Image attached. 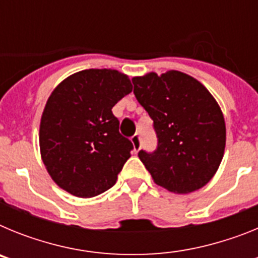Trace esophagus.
<instances>
[{"label": "esophagus", "mask_w": 258, "mask_h": 258, "mask_svg": "<svg viewBox=\"0 0 258 258\" xmlns=\"http://www.w3.org/2000/svg\"><path fill=\"white\" fill-rule=\"evenodd\" d=\"M131 140H132V143H133L134 152L140 151V150H141V136H140V134H134Z\"/></svg>", "instance_id": "obj_1"}]
</instances>
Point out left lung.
<instances>
[{
	"label": "left lung",
	"mask_w": 258,
	"mask_h": 258,
	"mask_svg": "<svg viewBox=\"0 0 258 258\" xmlns=\"http://www.w3.org/2000/svg\"><path fill=\"white\" fill-rule=\"evenodd\" d=\"M134 95L154 120L157 147L138 157L155 183L188 194L206 186L225 151L226 126L211 93L178 71L134 77Z\"/></svg>",
	"instance_id": "obj_1"
}]
</instances>
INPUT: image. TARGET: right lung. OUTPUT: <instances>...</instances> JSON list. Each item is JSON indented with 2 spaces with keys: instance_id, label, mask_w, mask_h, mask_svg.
Wrapping results in <instances>:
<instances>
[{
  "instance_id": "1",
  "label": "right lung",
  "mask_w": 258,
  "mask_h": 258,
  "mask_svg": "<svg viewBox=\"0 0 258 258\" xmlns=\"http://www.w3.org/2000/svg\"><path fill=\"white\" fill-rule=\"evenodd\" d=\"M115 70H84L51 93L40 124L41 157L59 187L77 198L111 188L133 143L118 132L112 107L132 92Z\"/></svg>"
}]
</instances>
